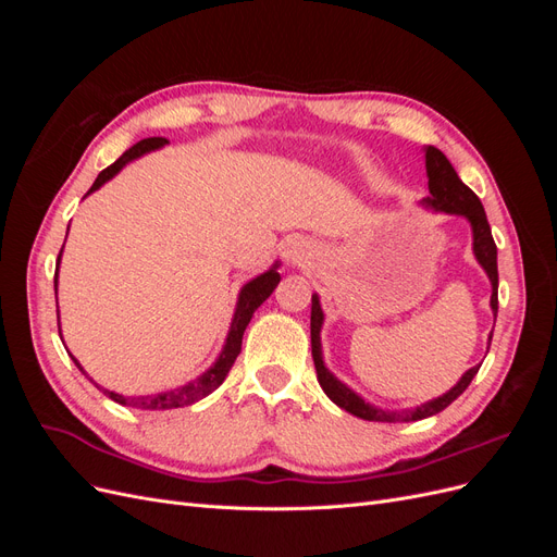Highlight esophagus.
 Returning a JSON list of instances; mask_svg holds the SVG:
<instances>
[{
	"instance_id": "obj_1",
	"label": "esophagus",
	"mask_w": 557,
	"mask_h": 557,
	"mask_svg": "<svg viewBox=\"0 0 557 557\" xmlns=\"http://www.w3.org/2000/svg\"><path fill=\"white\" fill-rule=\"evenodd\" d=\"M309 256H311V252L305 246V242H290L288 246H285V250H283V258H285V262H288L290 267H299L301 262H307Z\"/></svg>"
}]
</instances>
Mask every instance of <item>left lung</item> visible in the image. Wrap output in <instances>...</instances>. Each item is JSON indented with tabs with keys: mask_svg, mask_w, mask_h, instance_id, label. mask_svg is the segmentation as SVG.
I'll return each mask as SVG.
<instances>
[{
	"mask_svg": "<svg viewBox=\"0 0 557 557\" xmlns=\"http://www.w3.org/2000/svg\"><path fill=\"white\" fill-rule=\"evenodd\" d=\"M425 170H428V188L430 195L420 199V205L432 211H442L450 215H462L465 221L471 225V250H474L476 262L483 267V272L491 278L493 285V295H491V309L493 315L497 318V246L493 239L491 225H487V218L483 211L481 199L471 193L467 185L460 181L458 172L453 170V164L448 158L442 153L440 148L425 146ZM323 309H320V297H311V356L315 364V374L318 383L323 387L325 395L336 404V407L358 416L362 420H374V423H411V420H423L434 413L444 411L448 404L458 399L471 379L476 376L479 367H471L462 374V379L455 383L448 393L434 397L425 404H420L416 409H401V411H391V409H381L374 407L372 401L362 399L356 391H350L346 383L336 379L330 369L323 362V344H320V330H323ZM493 334L487 336V346H491Z\"/></svg>",
	"mask_w": 557,
	"mask_h": 557,
	"instance_id": "obj_1",
	"label": "left lung"
}]
</instances>
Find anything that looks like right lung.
Here are the masks:
<instances>
[{
    "mask_svg": "<svg viewBox=\"0 0 557 557\" xmlns=\"http://www.w3.org/2000/svg\"><path fill=\"white\" fill-rule=\"evenodd\" d=\"M170 141H166L164 137H150V139H141L139 144H134L129 150H125V153L117 158L111 166H107L104 172H99V176L95 178L92 188L88 190V195H92L95 190L102 188V185L107 181H111L117 172L123 170L125 164H129L132 160H137L146 153H150V150H158L162 146H166ZM64 248V246H62ZM60 260H62V250L58 256V269H60ZM281 281V274H278V262H274L272 267L267 269L264 274L256 276L252 281H248L244 288L239 290V297H237V309H234V315H232V323H230V332H227V339H225V346L221 350V356L215 358V362L207 369L205 374L197 376L195 381L185 383V385H178L174 387V391H166V393H156V395H117L113 391H107V387L99 385L97 381H92V376H88L86 369L81 367V362L72 356L74 364L81 369L83 374L88 376L90 383H95L97 391H102L109 399L123 404V407H132V409H141V411H166V409H181V407H188V404H195L199 401L201 397L211 395L218 385H221L225 381V376L230 374V369L234 364V360H237L239 350H242V339H244V332L250 323L252 313H256V309L262 305V301L274 293V288ZM55 301H58V272H55ZM58 327H60V313H58ZM62 336V332H60Z\"/></svg>",
    "mask_w": 557,
    "mask_h": 557,
    "instance_id": "1",
    "label": "right lung"
}]
</instances>
